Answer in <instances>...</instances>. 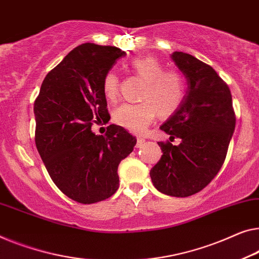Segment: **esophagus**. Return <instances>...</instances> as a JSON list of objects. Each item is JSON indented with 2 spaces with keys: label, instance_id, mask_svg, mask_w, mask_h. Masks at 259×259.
I'll return each instance as SVG.
<instances>
[{
  "label": "esophagus",
  "instance_id": "obj_1",
  "mask_svg": "<svg viewBox=\"0 0 259 259\" xmlns=\"http://www.w3.org/2000/svg\"><path fill=\"white\" fill-rule=\"evenodd\" d=\"M144 143H145L144 138L138 137V138H137V144H136V146H137V148H141V146H142L143 144H144Z\"/></svg>",
  "mask_w": 259,
  "mask_h": 259
}]
</instances>
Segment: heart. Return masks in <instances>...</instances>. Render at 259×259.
Returning a JSON list of instances; mask_svg holds the SVG:
<instances>
[{
	"instance_id": "obj_1",
	"label": "heart",
	"mask_w": 259,
	"mask_h": 259,
	"mask_svg": "<svg viewBox=\"0 0 259 259\" xmlns=\"http://www.w3.org/2000/svg\"><path fill=\"white\" fill-rule=\"evenodd\" d=\"M130 72L145 81L140 103H124L114 111V121L131 133L141 135L158 115L168 117L178 111L185 99V82L176 71H165L154 58H136L129 64ZM118 75L108 71L102 81V91L108 100L118 94Z\"/></svg>"
}]
</instances>
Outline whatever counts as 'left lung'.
Masks as SVG:
<instances>
[{"instance_id":"8db88e82","label":"left lung","mask_w":259,"mask_h":259,"mask_svg":"<svg viewBox=\"0 0 259 259\" xmlns=\"http://www.w3.org/2000/svg\"><path fill=\"white\" fill-rule=\"evenodd\" d=\"M171 57L188 88L183 105L160 129L181 141L158 142L163 156L150 177L159 192L185 198L202 191L221 169L236 117L228 84L213 67L188 53Z\"/></svg>"}]
</instances>
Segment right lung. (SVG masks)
Returning a JSON list of instances; mask_svg holds the SVG:
<instances>
[{"instance_id": "right-lung-1", "label": "right lung", "mask_w": 259, "mask_h": 259, "mask_svg": "<svg viewBox=\"0 0 259 259\" xmlns=\"http://www.w3.org/2000/svg\"><path fill=\"white\" fill-rule=\"evenodd\" d=\"M125 53L115 46L84 43L50 71L34 100V142L56 186L76 202L110 198L118 188L117 168L136 138L110 124L105 136L92 125L110 119L103 76Z\"/></svg>"}]
</instances>
